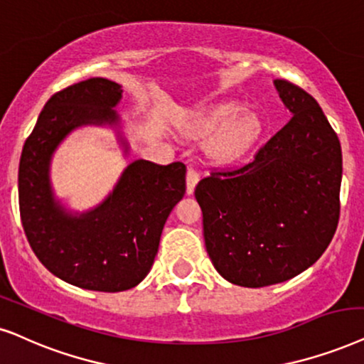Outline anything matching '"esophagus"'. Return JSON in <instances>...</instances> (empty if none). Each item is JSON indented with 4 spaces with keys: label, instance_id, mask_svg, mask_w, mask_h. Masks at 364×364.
<instances>
[{
    "label": "esophagus",
    "instance_id": "obj_1",
    "mask_svg": "<svg viewBox=\"0 0 364 364\" xmlns=\"http://www.w3.org/2000/svg\"><path fill=\"white\" fill-rule=\"evenodd\" d=\"M199 178H200V173H199V171H197V168H193V167H188L187 168V176H186L187 193H192L193 192V188H196L197 182H199Z\"/></svg>",
    "mask_w": 364,
    "mask_h": 364
}]
</instances>
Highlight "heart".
I'll list each match as a JSON object with an SVG mask.
<instances>
[{
	"label": "heart",
	"mask_w": 364,
	"mask_h": 364,
	"mask_svg": "<svg viewBox=\"0 0 364 364\" xmlns=\"http://www.w3.org/2000/svg\"><path fill=\"white\" fill-rule=\"evenodd\" d=\"M235 103H219L202 113L196 130L199 134L219 130L212 135L209 150L215 157L234 160L242 157L257 144L264 132L262 119L256 112H238Z\"/></svg>",
	"instance_id": "1"
}]
</instances>
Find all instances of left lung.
I'll use <instances>...</instances> for the list:
<instances>
[{
    "mask_svg": "<svg viewBox=\"0 0 364 364\" xmlns=\"http://www.w3.org/2000/svg\"><path fill=\"white\" fill-rule=\"evenodd\" d=\"M292 117L251 162L212 171L196 187L207 254L244 287L284 282L326 251L339 220L341 145L318 102L276 80Z\"/></svg>",
    "mask_w": 364,
    "mask_h": 364,
    "instance_id": "obj_1",
    "label": "left lung"
}]
</instances>
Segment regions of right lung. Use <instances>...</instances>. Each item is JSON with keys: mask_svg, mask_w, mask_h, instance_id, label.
Wrapping results in <instances>:
<instances>
[{"mask_svg": "<svg viewBox=\"0 0 364 364\" xmlns=\"http://www.w3.org/2000/svg\"><path fill=\"white\" fill-rule=\"evenodd\" d=\"M120 85L88 78L46 102L23 147L18 171L20 215L40 262L70 284L119 292L135 287L157 256L164 224L186 193V165L135 160L98 209L70 217L53 202L48 167L60 140L88 122H117Z\"/></svg>", "mask_w": 364, "mask_h": 364, "instance_id": "right-lung-1", "label": "right lung"}]
</instances>
